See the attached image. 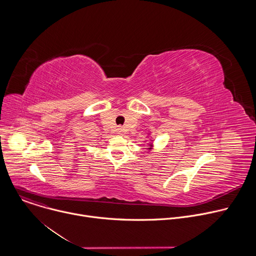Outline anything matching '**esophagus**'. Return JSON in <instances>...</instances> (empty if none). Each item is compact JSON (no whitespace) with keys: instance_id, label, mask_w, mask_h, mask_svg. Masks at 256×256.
<instances>
[{"instance_id":"esophagus-1","label":"esophagus","mask_w":256,"mask_h":256,"mask_svg":"<svg viewBox=\"0 0 256 256\" xmlns=\"http://www.w3.org/2000/svg\"><path fill=\"white\" fill-rule=\"evenodd\" d=\"M116 130H118V134H122V128H118Z\"/></svg>"}]
</instances>
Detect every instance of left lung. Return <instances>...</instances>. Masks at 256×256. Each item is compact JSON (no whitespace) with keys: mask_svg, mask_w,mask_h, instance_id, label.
<instances>
[{"mask_svg":"<svg viewBox=\"0 0 256 256\" xmlns=\"http://www.w3.org/2000/svg\"><path fill=\"white\" fill-rule=\"evenodd\" d=\"M149 136H150V134H149ZM154 148V144H153V138H150V142H149V144H148V151H151L152 149Z\"/></svg>","mask_w":256,"mask_h":256,"instance_id":"8db88e82","label":"left lung"}]
</instances>
